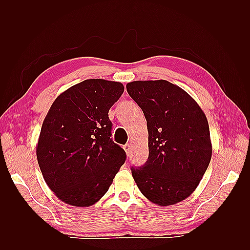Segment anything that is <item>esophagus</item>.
Returning <instances> with one entry per match:
<instances>
[{
	"mask_svg": "<svg viewBox=\"0 0 250 250\" xmlns=\"http://www.w3.org/2000/svg\"><path fill=\"white\" fill-rule=\"evenodd\" d=\"M123 148H124V150H125L126 154H127V155H129V153H130V150H131V146L129 145V144H126V145H124V146H123Z\"/></svg>",
	"mask_w": 250,
	"mask_h": 250,
	"instance_id": "obj_1",
	"label": "esophagus"
}]
</instances>
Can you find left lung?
<instances>
[{
  "mask_svg": "<svg viewBox=\"0 0 250 250\" xmlns=\"http://www.w3.org/2000/svg\"><path fill=\"white\" fill-rule=\"evenodd\" d=\"M127 92L147 121L149 156L132 177L145 197L161 207L188 198L211 158L206 115L186 90L167 80L132 81Z\"/></svg>",
  "mask_w": 250,
  "mask_h": 250,
  "instance_id": "1",
  "label": "left lung"
}]
</instances>
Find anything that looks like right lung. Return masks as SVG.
<instances>
[{
  "instance_id": "obj_1",
  "label": "right lung",
  "mask_w": 250,
  "mask_h": 250,
  "mask_svg": "<svg viewBox=\"0 0 250 250\" xmlns=\"http://www.w3.org/2000/svg\"><path fill=\"white\" fill-rule=\"evenodd\" d=\"M121 82L87 79L60 94L43 120L36 157L44 181L73 207H90L108 191L126 153L110 139L108 110Z\"/></svg>"
}]
</instances>
